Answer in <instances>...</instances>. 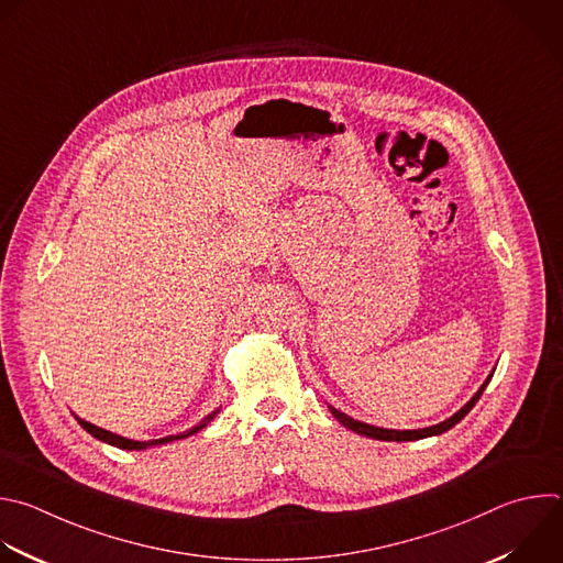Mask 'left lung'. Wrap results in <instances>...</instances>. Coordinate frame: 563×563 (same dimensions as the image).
<instances>
[{"label": "left lung", "instance_id": "1", "mask_svg": "<svg viewBox=\"0 0 563 563\" xmlns=\"http://www.w3.org/2000/svg\"><path fill=\"white\" fill-rule=\"evenodd\" d=\"M490 383V376H488V380L479 387V391L455 413V416H451L449 420H444L442 424H435V427H427V429H418V431H394V429H380V427H371V424H364V422H357V420H353V418H349V416H344V413H340V411H335V409H331V413H333V418L342 424V427H346V429H351L353 433H360V435H364V438H373V440H385V442H411V440H422V438H431V435H440V433H444V431H449V429H453L473 407H475V402L482 398V394H484V389H486V385Z\"/></svg>", "mask_w": 563, "mask_h": 563}]
</instances>
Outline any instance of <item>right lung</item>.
<instances>
[{"label":"right lung","mask_w":563,"mask_h":563,"mask_svg":"<svg viewBox=\"0 0 563 563\" xmlns=\"http://www.w3.org/2000/svg\"><path fill=\"white\" fill-rule=\"evenodd\" d=\"M214 416H210L208 420H203L199 427H195L192 431H187V433H180V435H169V438H161V440H152V442H134V440H128V438H121V435H114V433H110V431H106V429H99V427H95V424H90V422H86V420H79V424L92 435V438H97V440H101V442H108V444H112V446H119V449H125V451H141V449H145V446H154V444H165V442H172V440H178V438H187V435H192V433H197V431H201L210 420H212Z\"/></svg>","instance_id":"obj_1"}]
</instances>
